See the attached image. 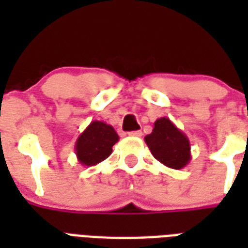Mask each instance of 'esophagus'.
I'll return each mask as SVG.
<instances>
[{"label": "esophagus", "instance_id": "34e87169", "mask_svg": "<svg viewBox=\"0 0 248 248\" xmlns=\"http://www.w3.org/2000/svg\"><path fill=\"white\" fill-rule=\"evenodd\" d=\"M128 135L136 136V138H140V136L143 135V134H141V131H131V132H128Z\"/></svg>", "mask_w": 248, "mask_h": 248}]
</instances>
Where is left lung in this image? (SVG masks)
<instances>
[{"instance_id":"obj_1","label":"left lung","mask_w":248,"mask_h":248,"mask_svg":"<svg viewBox=\"0 0 248 248\" xmlns=\"http://www.w3.org/2000/svg\"><path fill=\"white\" fill-rule=\"evenodd\" d=\"M144 140L153 157L170 169H183L192 159L188 136L166 117L155 121L153 131Z\"/></svg>"}]
</instances>
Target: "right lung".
<instances>
[{
	"label": "right lung",
	"mask_w": 248,
	"mask_h": 248,
	"mask_svg": "<svg viewBox=\"0 0 248 248\" xmlns=\"http://www.w3.org/2000/svg\"><path fill=\"white\" fill-rule=\"evenodd\" d=\"M120 140L116 130L110 124L93 121L78 136L75 149L78 162L82 166L97 165L112 153L113 145Z\"/></svg>",
	"instance_id": "1"
}]
</instances>
